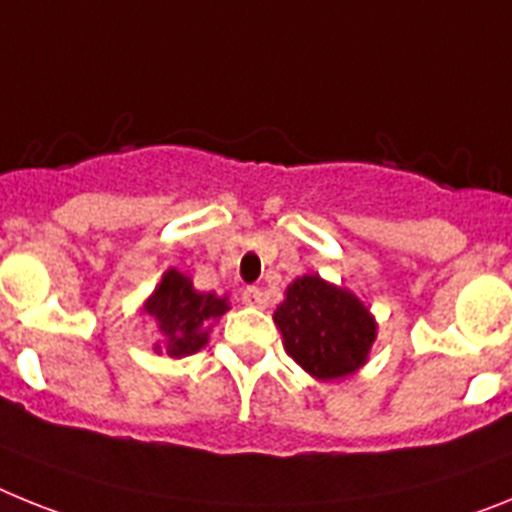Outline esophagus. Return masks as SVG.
<instances>
[{
    "label": "esophagus",
    "mask_w": 512,
    "mask_h": 512,
    "mask_svg": "<svg viewBox=\"0 0 512 512\" xmlns=\"http://www.w3.org/2000/svg\"><path fill=\"white\" fill-rule=\"evenodd\" d=\"M242 301L247 306H260L262 304V291L257 286H247L242 291Z\"/></svg>",
    "instance_id": "34e87169"
}]
</instances>
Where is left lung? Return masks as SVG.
<instances>
[{
	"label": "left lung",
	"instance_id": "1",
	"mask_svg": "<svg viewBox=\"0 0 512 512\" xmlns=\"http://www.w3.org/2000/svg\"><path fill=\"white\" fill-rule=\"evenodd\" d=\"M273 319L286 353L319 381L345 379L358 371L376 340V322L366 304L319 275L296 278Z\"/></svg>",
	"mask_w": 512,
	"mask_h": 512
}]
</instances>
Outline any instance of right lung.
<instances>
[{"instance_id":"1","label":"right lung","mask_w":512,"mask_h":512,"mask_svg":"<svg viewBox=\"0 0 512 512\" xmlns=\"http://www.w3.org/2000/svg\"><path fill=\"white\" fill-rule=\"evenodd\" d=\"M226 311H229L226 296L195 291L188 275L175 268L162 275V283L144 304V314L157 322L162 335L154 350L170 358L198 353L208 342L213 322Z\"/></svg>"}]
</instances>
